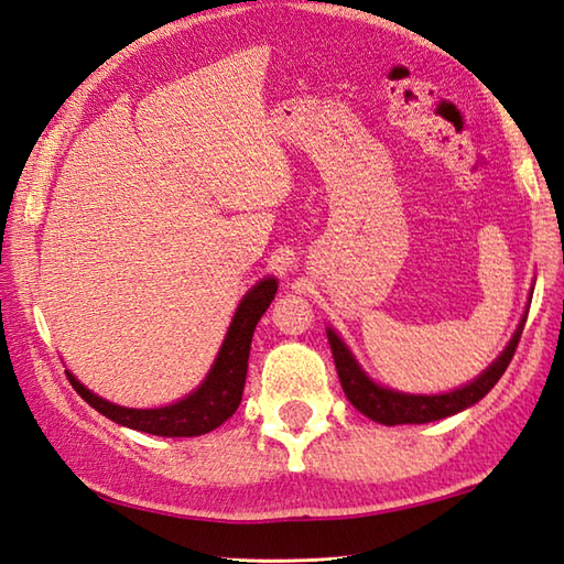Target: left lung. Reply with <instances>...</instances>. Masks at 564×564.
<instances>
[{
	"label": "left lung",
	"instance_id": "1",
	"mask_svg": "<svg viewBox=\"0 0 564 564\" xmlns=\"http://www.w3.org/2000/svg\"><path fill=\"white\" fill-rule=\"evenodd\" d=\"M523 326H525V316L516 328L511 344L503 348V354L498 356L479 378L471 380L469 386L464 388L442 392V395H408V392H398V390L378 386V382H373L364 373V368L358 366V360L354 358V354H350L341 338H338L334 328H326V336H328V344H332L338 380H341V388L350 405H354L358 412H364L366 417H370L373 422L392 427V424H424V422L444 420L449 417V414L462 412L466 408H471L474 402H479L486 392L496 386L498 378L506 373V368L511 364V358L518 348L520 334H523Z\"/></svg>",
	"mask_w": 564,
	"mask_h": 564
}]
</instances>
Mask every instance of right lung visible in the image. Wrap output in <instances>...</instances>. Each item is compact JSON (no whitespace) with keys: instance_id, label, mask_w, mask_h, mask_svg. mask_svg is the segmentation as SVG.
I'll list each match as a JSON object with an SVG mask.
<instances>
[{"instance_id":"1","label":"right lung","mask_w":564,"mask_h":564,"mask_svg":"<svg viewBox=\"0 0 564 564\" xmlns=\"http://www.w3.org/2000/svg\"><path fill=\"white\" fill-rule=\"evenodd\" d=\"M274 294H278V280L264 278L242 296L206 380L191 395L174 402V405L154 410L122 408L95 395L83 382H78L76 376H70L68 370L66 376L70 386L76 388L78 395L90 408L105 414L108 420L122 424V427L159 434V437H198V434L220 427L238 410L242 400V388H246L254 326H258L260 316L268 312Z\"/></svg>"}]
</instances>
